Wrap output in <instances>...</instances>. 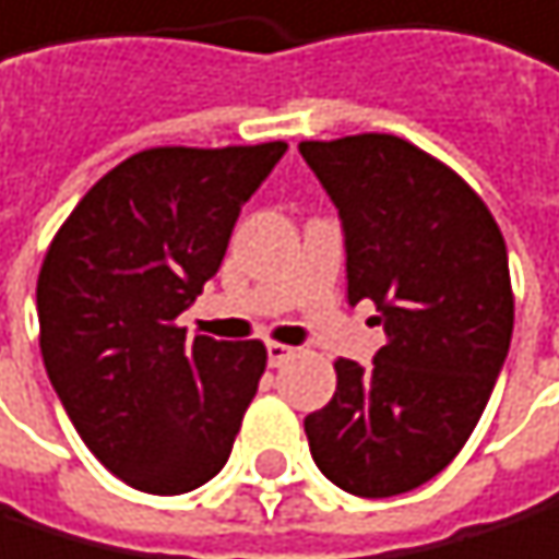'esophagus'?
I'll use <instances>...</instances> for the list:
<instances>
[{
  "label": "esophagus",
  "instance_id": "1",
  "mask_svg": "<svg viewBox=\"0 0 559 559\" xmlns=\"http://www.w3.org/2000/svg\"><path fill=\"white\" fill-rule=\"evenodd\" d=\"M265 355H270V365H273V369H280L283 361H289V358L297 355V348L280 345V341H270V345H265Z\"/></svg>",
  "mask_w": 559,
  "mask_h": 559
}]
</instances>
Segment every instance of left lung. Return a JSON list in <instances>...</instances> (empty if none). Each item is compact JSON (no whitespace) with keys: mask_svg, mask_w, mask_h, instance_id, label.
I'll return each mask as SVG.
<instances>
[{"mask_svg":"<svg viewBox=\"0 0 559 559\" xmlns=\"http://www.w3.org/2000/svg\"><path fill=\"white\" fill-rule=\"evenodd\" d=\"M345 228L348 304L372 300L385 345L337 358L304 420L317 467L361 499L420 488L478 427L512 341L506 238L451 167L400 135L300 143Z\"/></svg>","mask_w":559,"mask_h":559,"instance_id":"left-lung-1","label":"left lung"}]
</instances>
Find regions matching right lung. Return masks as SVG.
I'll return each mask as SVG.
<instances>
[{"mask_svg":"<svg viewBox=\"0 0 559 559\" xmlns=\"http://www.w3.org/2000/svg\"><path fill=\"white\" fill-rule=\"evenodd\" d=\"M283 153L143 150L87 190L47 249L36 313L50 385L87 451L139 491L183 496L231 454L265 348L190 337L177 317Z\"/></svg>","mask_w":559,"mask_h":559,"instance_id":"add662e5","label":"right lung"}]
</instances>
